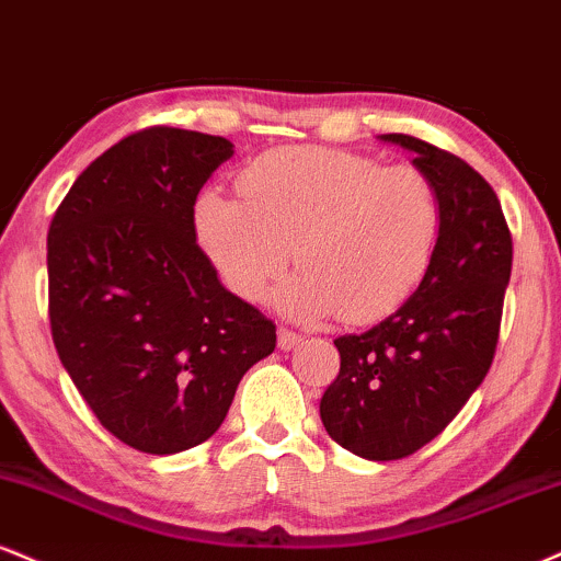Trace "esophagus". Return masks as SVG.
I'll return each instance as SVG.
<instances>
[{
    "instance_id": "esophagus-1",
    "label": "esophagus",
    "mask_w": 561,
    "mask_h": 561,
    "mask_svg": "<svg viewBox=\"0 0 561 561\" xmlns=\"http://www.w3.org/2000/svg\"><path fill=\"white\" fill-rule=\"evenodd\" d=\"M302 342V334L293 332V329H285L279 327V347L282 350H295Z\"/></svg>"
}]
</instances>
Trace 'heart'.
<instances>
[{
	"label": "heart",
	"instance_id": "heart-1",
	"mask_svg": "<svg viewBox=\"0 0 561 561\" xmlns=\"http://www.w3.org/2000/svg\"><path fill=\"white\" fill-rule=\"evenodd\" d=\"M240 198L204 191L195 240L221 282L261 300L293 248L302 268L279 293L287 313L370 323L423 285L442 238L436 185L413 164L381 167L363 153L282 146L238 174Z\"/></svg>",
	"mask_w": 561,
	"mask_h": 561
}]
</instances>
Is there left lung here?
Returning a JSON list of instances; mask_svg holds the SVG:
<instances>
[{"mask_svg":"<svg viewBox=\"0 0 561 561\" xmlns=\"http://www.w3.org/2000/svg\"><path fill=\"white\" fill-rule=\"evenodd\" d=\"M415 153L436 185L442 238L417 293L363 334L334 340L340 374L321 397V421L366 460H402L449 426L494 360L512 234L494 187L468 161L413 138L381 135Z\"/></svg>","mask_w":561,"mask_h":561,"instance_id":"8db88e82","label":"left lung"}]
</instances>
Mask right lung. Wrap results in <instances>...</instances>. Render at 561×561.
I'll list each match as a JSON object with an SVG mask.
<instances>
[{"label": "right lung", "instance_id": "add662e5", "mask_svg": "<svg viewBox=\"0 0 561 561\" xmlns=\"http://www.w3.org/2000/svg\"><path fill=\"white\" fill-rule=\"evenodd\" d=\"M219 135L148 127L80 172L46 238L59 360L99 423L146 455L198 447L276 327L221 287L193 206L232 157Z\"/></svg>", "mask_w": 561, "mask_h": 561}]
</instances>
